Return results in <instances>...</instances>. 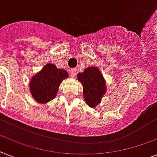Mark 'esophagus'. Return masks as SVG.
Here are the masks:
<instances>
[{
  "label": "esophagus",
  "instance_id": "34e87169",
  "mask_svg": "<svg viewBox=\"0 0 157 157\" xmlns=\"http://www.w3.org/2000/svg\"><path fill=\"white\" fill-rule=\"evenodd\" d=\"M70 73H71V75L72 78H75L77 75V69L76 68H73V69H71V71H70Z\"/></svg>",
  "mask_w": 157,
  "mask_h": 157
}]
</instances>
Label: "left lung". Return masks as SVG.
I'll return each mask as SVG.
<instances>
[{
	"label": "left lung",
	"mask_w": 157,
	"mask_h": 157,
	"mask_svg": "<svg viewBox=\"0 0 157 157\" xmlns=\"http://www.w3.org/2000/svg\"><path fill=\"white\" fill-rule=\"evenodd\" d=\"M78 80L82 84L83 98L89 107L94 108L99 104L107 87L104 78L96 67H88L82 73H78Z\"/></svg>",
	"instance_id": "obj_1"
}]
</instances>
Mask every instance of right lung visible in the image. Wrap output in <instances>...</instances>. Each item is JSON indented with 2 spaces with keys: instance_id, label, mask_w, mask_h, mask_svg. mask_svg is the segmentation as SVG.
<instances>
[{
  "instance_id": "right-lung-1",
  "label": "right lung",
  "mask_w": 157,
  "mask_h": 157,
  "mask_svg": "<svg viewBox=\"0 0 157 157\" xmlns=\"http://www.w3.org/2000/svg\"><path fill=\"white\" fill-rule=\"evenodd\" d=\"M68 78L65 70L58 69L54 64L45 65L43 69L32 77L29 90L37 103H45L55 98L58 87L63 79Z\"/></svg>"
}]
</instances>
